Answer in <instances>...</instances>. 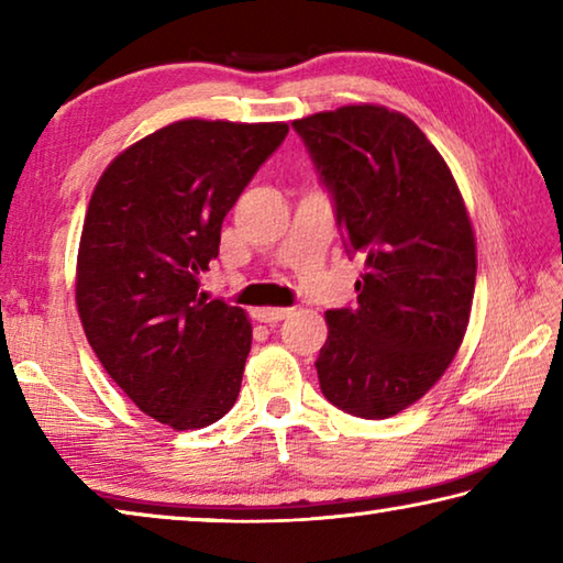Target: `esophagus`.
<instances>
[{"mask_svg":"<svg viewBox=\"0 0 563 563\" xmlns=\"http://www.w3.org/2000/svg\"><path fill=\"white\" fill-rule=\"evenodd\" d=\"M290 316V308H258L255 310V318L261 322H280Z\"/></svg>","mask_w":563,"mask_h":563,"instance_id":"1","label":"esophagus"}]
</instances>
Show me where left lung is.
<instances>
[{"label": "left lung", "mask_w": 563, "mask_h": 563, "mask_svg": "<svg viewBox=\"0 0 563 563\" xmlns=\"http://www.w3.org/2000/svg\"><path fill=\"white\" fill-rule=\"evenodd\" d=\"M292 126L335 196L350 251L365 255L357 308L325 312L320 389L355 417H395L440 383L470 325L476 238L462 190L399 111L347 103Z\"/></svg>", "instance_id": "obj_1"}]
</instances>
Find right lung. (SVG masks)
<instances>
[{"instance_id": "obj_1", "label": "right lung", "mask_w": 563, "mask_h": 563, "mask_svg": "<svg viewBox=\"0 0 563 563\" xmlns=\"http://www.w3.org/2000/svg\"><path fill=\"white\" fill-rule=\"evenodd\" d=\"M285 133V121L180 119L123 148L93 186L76 310L109 377L170 430H203L241 393L251 320L198 288L225 213Z\"/></svg>"}]
</instances>
